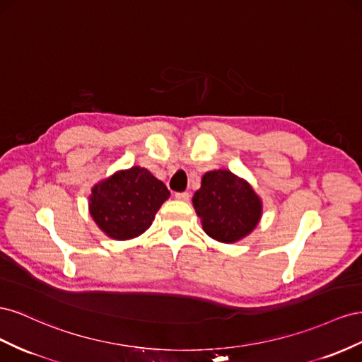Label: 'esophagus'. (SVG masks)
Wrapping results in <instances>:
<instances>
[{
    "label": "esophagus",
    "instance_id": "obj_1",
    "mask_svg": "<svg viewBox=\"0 0 362 362\" xmlns=\"http://www.w3.org/2000/svg\"><path fill=\"white\" fill-rule=\"evenodd\" d=\"M189 192H175V199L182 200V202H188L189 200Z\"/></svg>",
    "mask_w": 362,
    "mask_h": 362
}]
</instances>
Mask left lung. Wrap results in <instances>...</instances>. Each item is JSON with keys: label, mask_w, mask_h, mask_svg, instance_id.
Instances as JSON below:
<instances>
[{"label": "left lung", "mask_w": 362, "mask_h": 362, "mask_svg": "<svg viewBox=\"0 0 362 362\" xmlns=\"http://www.w3.org/2000/svg\"><path fill=\"white\" fill-rule=\"evenodd\" d=\"M192 203L203 230L227 244L249 235L262 212L261 200L250 185L227 170L206 173Z\"/></svg>", "instance_id": "obj_1"}]
</instances>
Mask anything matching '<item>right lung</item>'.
I'll return each instance as SVG.
<instances>
[{"instance_id":"1","label":"right lung","mask_w":362,"mask_h":362,"mask_svg":"<svg viewBox=\"0 0 362 362\" xmlns=\"http://www.w3.org/2000/svg\"><path fill=\"white\" fill-rule=\"evenodd\" d=\"M170 191L141 167L113 174L92 189L89 211L100 229L113 240H130L146 232Z\"/></svg>"}]
</instances>
